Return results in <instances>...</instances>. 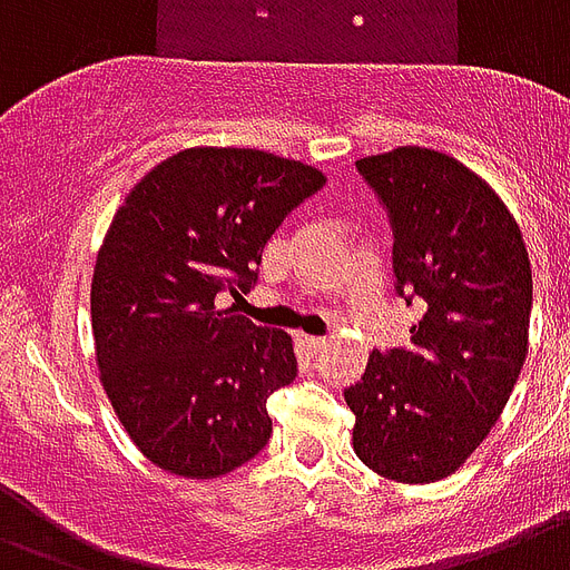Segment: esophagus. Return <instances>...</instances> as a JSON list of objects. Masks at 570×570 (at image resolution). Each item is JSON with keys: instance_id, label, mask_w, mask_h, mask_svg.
<instances>
[{"instance_id": "34e87169", "label": "esophagus", "mask_w": 570, "mask_h": 570, "mask_svg": "<svg viewBox=\"0 0 570 570\" xmlns=\"http://www.w3.org/2000/svg\"><path fill=\"white\" fill-rule=\"evenodd\" d=\"M297 342H299V345H303V347H306L308 354H317V351H324V347H326L324 338H317V335H299Z\"/></svg>"}]
</instances>
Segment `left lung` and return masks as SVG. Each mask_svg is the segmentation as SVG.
<instances>
[{
    "label": "left lung",
    "instance_id": "obj_1",
    "mask_svg": "<svg viewBox=\"0 0 570 570\" xmlns=\"http://www.w3.org/2000/svg\"><path fill=\"white\" fill-rule=\"evenodd\" d=\"M356 169L390 214L395 291L425 315L407 347L374 351L345 390L354 452L392 482H440L491 434L527 360V244L502 198L449 154L404 145Z\"/></svg>",
    "mask_w": 570,
    "mask_h": 570
}]
</instances>
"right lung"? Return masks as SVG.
<instances>
[{"mask_svg":"<svg viewBox=\"0 0 570 570\" xmlns=\"http://www.w3.org/2000/svg\"><path fill=\"white\" fill-rule=\"evenodd\" d=\"M324 184L255 148H187L112 216L91 279L97 368L118 422L166 473L219 479L271 440L267 399L297 377L294 342L219 299L253 288L264 244Z\"/></svg>","mask_w":570,"mask_h":570,"instance_id":"add662e5","label":"right lung"}]
</instances>
